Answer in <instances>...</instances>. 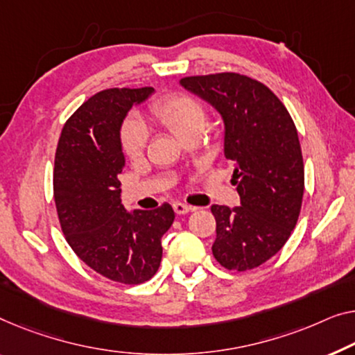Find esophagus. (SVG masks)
<instances>
[{
	"mask_svg": "<svg viewBox=\"0 0 355 355\" xmlns=\"http://www.w3.org/2000/svg\"><path fill=\"white\" fill-rule=\"evenodd\" d=\"M173 210H175V214L178 215H184L188 214V211L196 210V207H191V205H187L183 202H173Z\"/></svg>",
	"mask_w": 355,
	"mask_h": 355,
	"instance_id": "obj_1",
	"label": "esophagus"
}]
</instances>
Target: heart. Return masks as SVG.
I'll list each match as a JSON object with an SVG mask.
<instances>
[{
	"instance_id": "1",
	"label": "heart",
	"mask_w": 355,
	"mask_h": 355,
	"mask_svg": "<svg viewBox=\"0 0 355 355\" xmlns=\"http://www.w3.org/2000/svg\"><path fill=\"white\" fill-rule=\"evenodd\" d=\"M156 123L182 141L191 134H200L205 125V108L198 98L188 94L167 95L151 107ZM121 148L129 159H139L148 145V129L137 119H127L119 132Z\"/></svg>"
}]
</instances>
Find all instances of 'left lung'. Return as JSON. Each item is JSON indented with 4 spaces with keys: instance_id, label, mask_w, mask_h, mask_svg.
Returning a JSON list of instances; mask_svg holds the SVG:
<instances>
[{
    "instance_id": "obj_1",
    "label": "left lung",
    "mask_w": 355,
    "mask_h": 355,
    "mask_svg": "<svg viewBox=\"0 0 355 355\" xmlns=\"http://www.w3.org/2000/svg\"><path fill=\"white\" fill-rule=\"evenodd\" d=\"M225 123V156L234 164L241 205H211V253L230 271L258 268L285 245L298 221L304 164L292 116L271 89L239 73L183 78Z\"/></svg>"
}]
</instances>
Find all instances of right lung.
<instances>
[{
  "label": "right lung",
  "instance_id": "obj_1",
  "mask_svg": "<svg viewBox=\"0 0 355 355\" xmlns=\"http://www.w3.org/2000/svg\"><path fill=\"white\" fill-rule=\"evenodd\" d=\"M153 92L114 87L92 95L68 118L55 151L54 199L67 242L95 272L127 285L155 276L161 239L175 218L168 204L134 211L121 204V125Z\"/></svg>",
  "mask_w": 355,
  "mask_h": 355
}]
</instances>
